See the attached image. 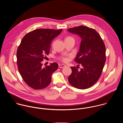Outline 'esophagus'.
Here are the masks:
<instances>
[{"label": "esophagus", "instance_id": "1", "mask_svg": "<svg viewBox=\"0 0 123 123\" xmlns=\"http://www.w3.org/2000/svg\"><path fill=\"white\" fill-rule=\"evenodd\" d=\"M66 65H64V64H59V67L60 68H64V67H65Z\"/></svg>", "mask_w": 123, "mask_h": 123}]
</instances>
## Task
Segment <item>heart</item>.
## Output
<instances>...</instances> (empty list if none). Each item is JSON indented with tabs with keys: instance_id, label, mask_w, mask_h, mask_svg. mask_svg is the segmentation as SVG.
Segmentation results:
<instances>
[{
	"instance_id": "b5f03b06",
	"label": "heart",
	"mask_w": 123,
	"mask_h": 123,
	"mask_svg": "<svg viewBox=\"0 0 123 123\" xmlns=\"http://www.w3.org/2000/svg\"><path fill=\"white\" fill-rule=\"evenodd\" d=\"M73 39L71 36H68L67 37H66V38H65V40H67V39ZM60 60L63 62H65V63H66L68 62L69 61V58L68 56H62L60 58Z\"/></svg>"
}]
</instances>
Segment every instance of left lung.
I'll return each mask as SVG.
<instances>
[{"mask_svg":"<svg viewBox=\"0 0 123 123\" xmlns=\"http://www.w3.org/2000/svg\"><path fill=\"white\" fill-rule=\"evenodd\" d=\"M68 30L82 38L80 51L74 61L82 68L79 70L76 67H70L72 73L68 78L69 82L78 89L90 88L102 74L106 61L105 45L100 35L93 28L80 25Z\"/></svg>","mask_w":123,"mask_h":123,"instance_id":"obj_1","label":"left lung"}]
</instances>
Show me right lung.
Returning a JSON list of instances; mask_svg holds the SVG:
<instances>
[{"label":"right lung","mask_w":123,"mask_h":123,"mask_svg":"<svg viewBox=\"0 0 123 123\" xmlns=\"http://www.w3.org/2000/svg\"><path fill=\"white\" fill-rule=\"evenodd\" d=\"M62 29H38L23 38L17 52L18 69L24 81L30 87L40 89L51 82L52 75L57 70L56 62L43 67L42 61L49 55L51 43Z\"/></svg>","instance_id":"1"}]
</instances>
